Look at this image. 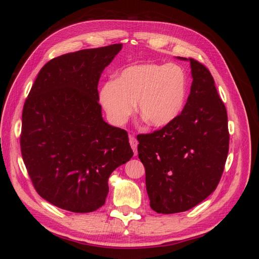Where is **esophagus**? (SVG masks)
<instances>
[{
  "mask_svg": "<svg viewBox=\"0 0 259 259\" xmlns=\"http://www.w3.org/2000/svg\"><path fill=\"white\" fill-rule=\"evenodd\" d=\"M130 144H131V147L133 149V151H134V153L136 155L137 154V145H138V142H137V139L133 135H130Z\"/></svg>",
  "mask_w": 259,
  "mask_h": 259,
  "instance_id": "esophagus-1",
  "label": "esophagus"
}]
</instances>
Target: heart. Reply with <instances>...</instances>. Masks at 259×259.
Segmentation results:
<instances>
[{
	"mask_svg": "<svg viewBox=\"0 0 259 259\" xmlns=\"http://www.w3.org/2000/svg\"><path fill=\"white\" fill-rule=\"evenodd\" d=\"M187 97L184 70L173 64H137L101 86L99 99L113 124L123 125L135 110L148 126L163 127L182 112Z\"/></svg>",
	"mask_w": 259,
	"mask_h": 259,
	"instance_id": "obj_1",
	"label": "heart"
}]
</instances>
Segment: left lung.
<instances>
[{
    "label": "left lung",
    "instance_id": "obj_1",
    "mask_svg": "<svg viewBox=\"0 0 259 259\" xmlns=\"http://www.w3.org/2000/svg\"><path fill=\"white\" fill-rule=\"evenodd\" d=\"M178 58L190 61L193 79L182 113L137 136L150 206L160 214L186 211L205 200L219 184L229 151L228 116L209 70Z\"/></svg>",
    "mask_w": 259,
    "mask_h": 259
}]
</instances>
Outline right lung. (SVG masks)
<instances>
[{
	"label": "right lung",
	"instance_id": "right-lung-1",
	"mask_svg": "<svg viewBox=\"0 0 259 259\" xmlns=\"http://www.w3.org/2000/svg\"><path fill=\"white\" fill-rule=\"evenodd\" d=\"M122 49L112 44L53 58L22 110L21 155L36 192L53 205L90 213L105 204L108 179L130 161L127 132L101 116L98 82Z\"/></svg>",
	"mask_w": 259,
	"mask_h": 259
}]
</instances>
